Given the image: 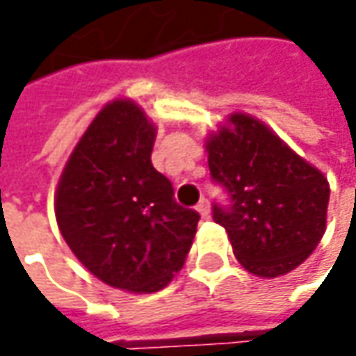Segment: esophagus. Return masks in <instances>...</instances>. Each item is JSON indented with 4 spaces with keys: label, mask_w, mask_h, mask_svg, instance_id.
Instances as JSON below:
<instances>
[{
    "label": "esophagus",
    "mask_w": 356,
    "mask_h": 356,
    "mask_svg": "<svg viewBox=\"0 0 356 356\" xmlns=\"http://www.w3.org/2000/svg\"><path fill=\"white\" fill-rule=\"evenodd\" d=\"M196 210H198L202 218H208V216H210V202L206 198H202L198 206H196Z\"/></svg>",
    "instance_id": "34e87169"
}]
</instances>
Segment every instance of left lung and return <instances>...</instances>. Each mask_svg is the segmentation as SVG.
<instances>
[{"label": "left lung", "instance_id": "1", "mask_svg": "<svg viewBox=\"0 0 356 356\" xmlns=\"http://www.w3.org/2000/svg\"><path fill=\"white\" fill-rule=\"evenodd\" d=\"M208 166L229 204H213L238 261L277 277L307 259L325 234L329 182L257 118L236 113L206 140Z\"/></svg>", "mask_w": 356, "mask_h": 356}]
</instances>
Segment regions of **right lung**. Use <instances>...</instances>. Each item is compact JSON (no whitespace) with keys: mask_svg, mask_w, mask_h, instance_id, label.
<instances>
[{"mask_svg":"<svg viewBox=\"0 0 356 356\" xmlns=\"http://www.w3.org/2000/svg\"><path fill=\"white\" fill-rule=\"evenodd\" d=\"M156 129L127 99L104 106L67 160L55 216L76 259L111 287L154 293L184 266L200 213L152 166Z\"/></svg>","mask_w":356,"mask_h":356,"instance_id":"right-lung-1","label":"right lung"}]
</instances>
